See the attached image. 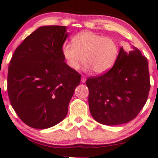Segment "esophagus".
<instances>
[{"label": "esophagus", "mask_w": 158, "mask_h": 158, "mask_svg": "<svg viewBox=\"0 0 158 158\" xmlns=\"http://www.w3.org/2000/svg\"><path fill=\"white\" fill-rule=\"evenodd\" d=\"M86 79L85 77H84V76L81 77V82H82V83H84V82L86 81Z\"/></svg>", "instance_id": "34e87169"}]
</instances>
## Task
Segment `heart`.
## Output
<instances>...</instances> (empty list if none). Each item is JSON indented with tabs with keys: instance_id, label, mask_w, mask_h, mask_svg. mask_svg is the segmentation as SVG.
<instances>
[{
	"instance_id": "obj_1",
	"label": "heart",
	"mask_w": 158,
	"mask_h": 158,
	"mask_svg": "<svg viewBox=\"0 0 158 158\" xmlns=\"http://www.w3.org/2000/svg\"><path fill=\"white\" fill-rule=\"evenodd\" d=\"M62 53L71 69H78L84 59V71L103 74L116 64L119 47L114 38L84 30L72 37V44H63Z\"/></svg>"
}]
</instances>
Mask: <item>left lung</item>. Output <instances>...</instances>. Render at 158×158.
Masks as SVG:
<instances>
[{
  "label": "left lung",
  "instance_id": "1",
  "mask_svg": "<svg viewBox=\"0 0 158 158\" xmlns=\"http://www.w3.org/2000/svg\"><path fill=\"white\" fill-rule=\"evenodd\" d=\"M120 48L116 64L109 72L89 78V105L99 123L115 126L137 116L147 102L150 83L148 62L135 47Z\"/></svg>",
  "mask_w": 158,
  "mask_h": 158
}]
</instances>
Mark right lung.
Segmentation results:
<instances>
[{"mask_svg": "<svg viewBox=\"0 0 158 158\" xmlns=\"http://www.w3.org/2000/svg\"><path fill=\"white\" fill-rule=\"evenodd\" d=\"M67 27L42 26L16 48L8 74L12 107L25 124L46 129L60 123L81 75L66 64L62 47Z\"/></svg>", "mask_w": 158, "mask_h": 158, "instance_id": "obj_1", "label": "right lung"}]
</instances>
